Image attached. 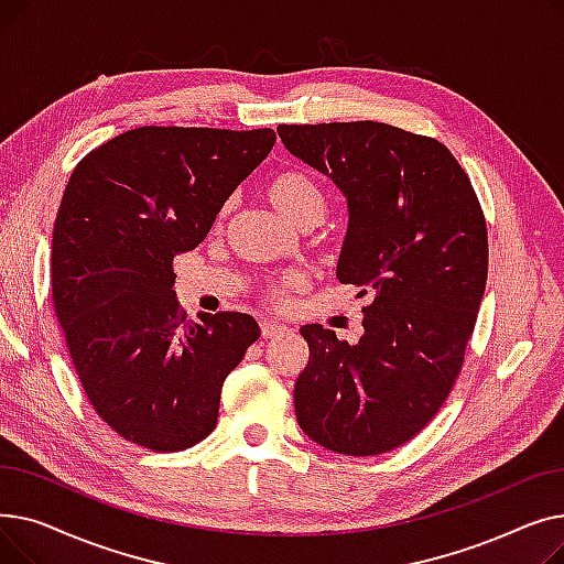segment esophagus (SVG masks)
<instances>
[{"instance_id": "1", "label": "esophagus", "mask_w": 564, "mask_h": 564, "mask_svg": "<svg viewBox=\"0 0 564 564\" xmlns=\"http://www.w3.org/2000/svg\"><path fill=\"white\" fill-rule=\"evenodd\" d=\"M260 329H262V338H276V336L288 332V327H283V324L270 322V319H262L260 322Z\"/></svg>"}]
</instances>
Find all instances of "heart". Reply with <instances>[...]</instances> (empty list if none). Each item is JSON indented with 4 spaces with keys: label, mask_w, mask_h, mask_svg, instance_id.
Instances as JSON below:
<instances>
[{
    "label": "heart",
    "mask_w": 564,
    "mask_h": 564,
    "mask_svg": "<svg viewBox=\"0 0 564 564\" xmlns=\"http://www.w3.org/2000/svg\"><path fill=\"white\" fill-rule=\"evenodd\" d=\"M264 196L288 221L297 226L319 224L327 213V198L315 177L304 169H283L274 173L264 185ZM292 283H297V279L292 276L281 285H267L264 297L281 304L285 300V288Z\"/></svg>",
    "instance_id": "b5f03b06"
}]
</instances>
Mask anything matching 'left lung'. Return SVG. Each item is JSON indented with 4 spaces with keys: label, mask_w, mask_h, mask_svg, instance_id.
I'll return each instance as SVG.
<instances>
[{
    "label": "left lung",
    "mask_w": 564,
    "mask_h": 564,
    "mask_svg": "<svg viewBox=\"0 0 564 564\" xmlns=\"http://www.w3.org/2000/svg\"><path fill=\"white\" fill-rule=\"evenodd\" d=\"M288 151L347 198L340 283L370 294L364 336L322 324L294 383L300 427L322 448L370 457L416 436L446 402L487 285V224L446 145L375 121L279 126Z\"/></svg>",
    "instance_id": "8db88e82"
}]
</instances>
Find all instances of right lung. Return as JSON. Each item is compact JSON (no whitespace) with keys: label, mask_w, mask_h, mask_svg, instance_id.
<instances>
[{"label":"right lung","mask_w":564,"mask_h":564,"mask_svg":"<svg viewBox=\"0 0 564 564\" xmlns=\"http://www.w3.org/2000/svg\"><path fill=\"white\" fill-rule=\"evenodd\" d=\"M274 130L137 128L73 171L52 235V302L98 416L155 453L217 425L224 379L258 340L247 313L175 300L173 258L196 249L228 196L267 158Z\"/></svg>","instance_id":"obj_1"}]
</instances>
